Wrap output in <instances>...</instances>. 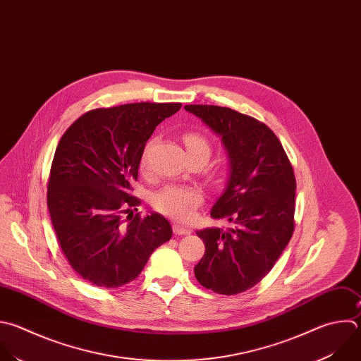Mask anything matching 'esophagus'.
I'll use <instances>...</instances> for the list:
<instances>
[{
  "mask_svg": "<svg viewBox=\"0 0 361 361\" xmlns=\"http://www.w3.org/2000/svg\"><path fill=\"white\" fill-rule=\"evenodd\" d=\"M173 231H174L176 235H190V233H191V229H188V228L180 225V224H176V225L173 226Z\"/></svg>",
  "mask_w": 361,
  "mask_h": 361,
  "instance_id": "esophagus-1",
  "label": "esophagus"
}]
</instances>
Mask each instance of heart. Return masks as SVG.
Masks as SVG:
<instances>
[{
    "mask_svg": "<svg viewBox=\"0 0 361 361\" xmlns=\"http://www.w3.org/2000/svg\"><path fill=\"white\" fill-rule=\"evenodd\" d=\"M184 145L190 156L198 153H211L208 142L197 133H187L184 136ZM142 164L145 169L147 167V150L143 156ZM202 200V191L194 185L167 184L156 190L152 195V204L159 212L180 221H191Z\"/></svg>",
    "mask_w": 361,
    "mask_h": 361,
    "instance_id": "1",
    "label": "heart"
}]
</instances>
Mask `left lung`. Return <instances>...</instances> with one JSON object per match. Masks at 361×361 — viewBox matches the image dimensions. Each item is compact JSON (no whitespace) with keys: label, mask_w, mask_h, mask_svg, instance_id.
Here are the masks:
<instances>
[{"label":"left lung","mask_w":361,"mask_h":361,"mask_svg":"<svg viewBox=\"0 0 361 361\" xmlns=\"http://www.w3.org/2000/svg\"><path fill=\"white\" fill-rule=\"evenodd\" d=\"M226 150L229 173L211 216L232 228L197 231L205 254L197 281L219 295L243 293L259 283L288 247L295 228L296 180L275 133L259 120L229 107L187 104Z\"/></svg>","instance_id":"8db88e82"}]
</instances>
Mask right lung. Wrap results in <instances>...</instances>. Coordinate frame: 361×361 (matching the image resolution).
Listing matches in <instances>:
<instances>
[{
	"label": "right lung",
	"instance_id": "right-lung-1",
	"mask_svg": "<svg viewBox=\"0 0 361 361\" xmlns=\"http://www.w3.org/2000/svg\"><path fill=\"white\" fill-rule=\"evenodd\" d=\"M181 103H129L94 109L62 136L51 167L48 208L62 252L73 271L99 288L136 279L156 248L170 241L157 212L129 214L140 160L156 128Z\"/></svg>",
	"mask_w": 361,
	"mask_h": 361
}]
</instances>
